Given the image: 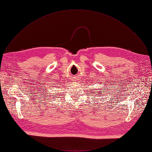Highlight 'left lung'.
Instances as JSON below:
<instances>
[{
    "label": "left lung",
    "mask_w": 152,
    "mask_h": 152,
    "mask_svg": "<svg viewBox=\"0 0 152 152\" xmlns=\"http://www.w3.org/2000/svg\"><path fill=\"white\" fill-rule=\"evenodd\" d=\"M100 93H101V92H100Z\"/></svg>",
    "instance_id": "8db88e82"
}]
</instances>
